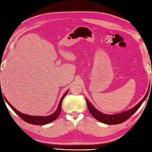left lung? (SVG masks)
Masks as SVG:
<instances>
[{
	"instance_id": "left-lung-1",
	"label": "left lung",
	"mask_w": 152,
	"mask_h": 152,
	"mask_svg": "<svg viewBox=\"0 0 152 152\" xmlns=\"http://www.w3.org/2000/svg\"><path fill=\"white\" fill-rule=\"evenodd\" d=\"M152 85V81H151ZM149 91H148L147 93L145 94L144 98H143L138 104H136L135 107L132 108L131 109L122 112L121 113L115 114H103L101 112L99 111L94 106L91 104V103L88 101L87 99H86V102H87V107L88 110H89L90 113L91 114L94 118L96 119L97 121L101 122L102 123L107 124H121V123L125 122L126 120H128L130 117L133 115V114L138 110V108L140 107L143 102H144L145 99L147 98L148 95Z\"/></svg>"
}]
</instances>
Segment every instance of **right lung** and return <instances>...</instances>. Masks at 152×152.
Instances as JSON below:
<instances>
[{"label":"right lung","instance_id":"add662e5","mask_svg":"<svg viewBox=\"0 0 152 152\" xmlns=\"http://www.w3.org/2000/svg\"><path fill=\"white\" fill-rule=\"evenodd\" d=\"M67 92H68V91H67L66 92H65V93L61 97L57 110L54 112L53 114H50V115L47 116H30V115H27V114H23V113H20V112H19L18 110H17L12 105H11L10 103L7 101L6 98H5V100H6V101H7V102L8 103V104L10 106V108H12V109L14 112H15L16 114H17V115L20 117V118L22 120H24L25 122L29 123V124H34V125H44V124H49V123L54 121L55 120H56L58 118V116L60 114V113H61V110L62 101H63V99H64V97L66 96V94H67ZM0 93H2L1 89L0 91Z\"/></svg>","mask_w":152,"mask_h":152}]
</instances>
